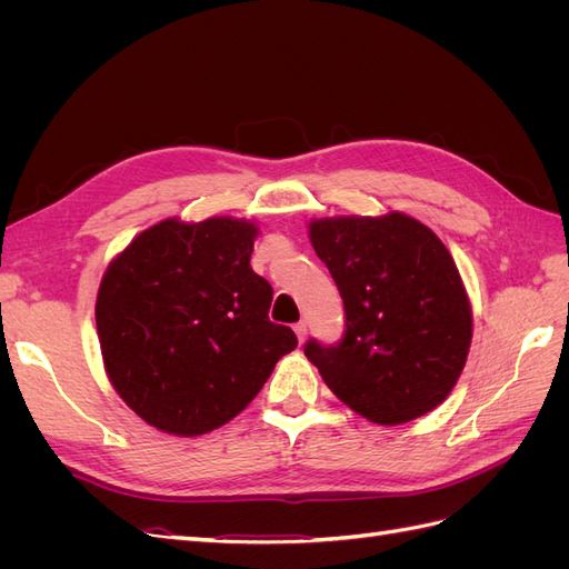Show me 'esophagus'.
Listing matches in <instances>:
<instances>
[{
	"label": "esophagus",
	"instance_id": "1",
	"mask_svg": "<svg viewBox=\"0 0 569 569\" xmlns=\"http://www.w3.org/2000/svg\"><path fill=\"white\" fill-rule=\"evenodd\" d=\"M295 332H297L299 341H306V335H308V327H306V322H297V325H295Z\"/></svg>",
	"mask_w": 569,
	"mask_h": 569
}]
</instances>
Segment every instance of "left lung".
Masks as SVG:
<instances>
[{
  "label": "left lung",
  "instance_id": "left-lung-1",
  "mask_svg": "<svg viewBox=\"0 0 569 569\" xmlns=\"http://www.w3.org/2000/svg\"><path fill=\"white\" fill-rule=\"evenodd\" d=\"M308 239L347 311L337 347L303 349L325 385L375 425L443 403L470 353L472 306L441 239L401 211L313 218Z\"/></svg>",
  "mask_w": 569,
  "mask_h": 569
}]
</instances>
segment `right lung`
<instances>
[{
	"label": "right lung",
	"mask_w": 569,
	"mask_h": 569,
	"mask_svg": "<svg viewBox=\"0 0 569 569\" xmlns=\"http://www.w3.org/2000/svg\"><path fill=\"white\" fill-rule=\"evenodd\" d=\"M256 237L244 218H166L104 270L94 318L107 377L159 432L230 422L297 349V335L268 320L272 287L249 263Z\"/></svg>",
	"instance_id": "1"
}]
</instances>
